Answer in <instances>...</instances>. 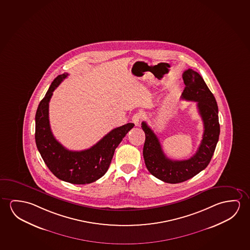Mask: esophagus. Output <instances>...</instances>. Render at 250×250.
Returning a JSON list of instances; mask_svg holds the SVG:
<instances>
[{
    "instance_id": "obj_1",
    "label": "esophagus",
    "mask_w": 250,
    "mask_h": 250,
    "mask_svg": "<svg viewBox=\"0 0 250 250\" xmlns=\"http://www.w3.org/2000/svg\"><path fill=\"white\" fill-rule=\"evenodd\" d=\"M141 119H142V115H141V113H136V114L132 116V119H131V120H132V123L134 124L136 126H139Z\"/></svg>"
}]
</instances>
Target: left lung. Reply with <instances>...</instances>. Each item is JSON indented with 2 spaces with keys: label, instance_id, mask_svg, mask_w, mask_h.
<instances>
[{
  "label": "left lung",
  "instance_id": "1",
  "mask_svg": "<svg viewBox=\"0 0 250 250\" xmlns=\"http://www.w3.org/2000/svg\"><path fill=\"white\" fill-rule=\"evenodd\" d=\"M185 87L181 98L196 101L204 122V135L199 147L192 157L186 160H171L167 158L161 144L146 122H142L146 141L143 155L146 168L151 175L168 184H178L190 179L204 170L215 152L220 135L218 106L213 93L199 73L192 69L183 73Z\"/></svg>",
  "mask_w": 250,
  "mask_h": 250
}]
</instances>
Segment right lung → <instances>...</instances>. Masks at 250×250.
I'll return each instance as SVG.
<instances>
[{
	"label": "right lung",
	"mask_w": 250,
	"mask_h": 250,
	"mask_svg": "<svg viewBox=\"0 0 250 250\" xmlns=\"http://www.w3.org/2000/svg\"><path fill=\"white\" fill-rule=\"evenodd\" d=\"M68 76L54 79L35 114V143L43 161L55 177L73 185H85L100 179L107 171L115 149L134 126L128 123L117 127L87 150L73 151L58 142L51 131L48 109L53 92Z\"/></svg>",
	"instance_id": "right-lung-1"
}]
</instances>
